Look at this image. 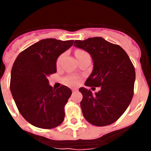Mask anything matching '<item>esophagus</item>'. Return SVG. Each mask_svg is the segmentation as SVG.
<instances>
[{
    "label": "esophagus",
    "instance_id": "esophagus-1",
    "mask_svg": "<svg viewBox=\"0 0 151 151\" xmlns=\"http://www.w3.org/2000/svg\"><path fill=\"white\" fill-rule=\"evenodd\" d=\"M72 91H73V93L74 94V93H76V91H78V89H77V88H73V90H72Z\"/></svg>",
    "mask_w": 151,
    "mask_h": 151
}]
</instances>
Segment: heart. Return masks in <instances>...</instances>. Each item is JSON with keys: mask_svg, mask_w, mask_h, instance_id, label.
I'll return each instance as SVG.
<instances>
[{"mask_svg": "<svg viewBox=\"0 0 151 151\" xmlns=\"http://www.w3.org/2000/svg\"><path fill=\"white\" fill-rule=\"evenodd\" d=\"M88 54L87 52H85V50H77L76 51V57H80V56L84 55V54ZM61 57H60L59 58L57 59V65H59L60 62ZM66 82H67V84H69V85H76L78 83V82H79V78H78V77L77 76H69L68 77V78H66Z\"/></svg>", "mask_w": 151, "mask_h": 151, "instance_id": "heart-1", "label": "heart"}]
</instances>
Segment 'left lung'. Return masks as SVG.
<instances>
[{
    "instance_id": "8db88e82",
    "label": "left lung",
    "mask_w": 151,
    "mask_h": 151,
    "mask_svg": "<svg viewBox=\"0 0 151 151\" xmlns=\"http://www.w3.org/2000/svg\"><path fill=\"white\" fill-rule=\"evenodd\" d=\"M74 45L88 52L94 61V69L85 85L101 87L95 94L85 88H79L83 96L80 105L84 117L96 126L110 125L123 114L132 99L134 66L119 45L101 37L76 40Z\"/></svg>"
}]
</instances>
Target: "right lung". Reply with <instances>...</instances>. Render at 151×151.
I'll return each mask as SVG.
<instances>
[{
	"instance_id": "add662e5",
	"label": "right lung",
	"mask_w": 151,
	"mask_h": 151,
	"mask_svg": "<svg viewBox=\"0 0 151 151\" xmlns=\"http://www.w3.org/2000/svg\"><path fill=\"white\" fill-rule=\"evenodd\" d=\"M73 42L41 40L21 52L13 63L10 91L21 115L35 127L54 129L63 122L72 91L65 85L53 88L47 78L57 73V58Z\"/></svg>"
}]
</instances>
